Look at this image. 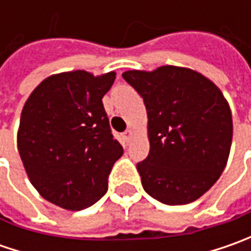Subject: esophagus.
<instances>
[{
  "label": "esophagus",
  "instance_id": "1",
  "mask_svg": "<svg viewBox=\"0 0 251 251\" xmlns=\"http://www.w3.org/2000/svg\"><path fill=\"white\" fill-rule=\"evenodd\" d=\"M132 135H134V132L132 130H127L124 132V135H123V138L126 140V142H130V140L132 138Z\"/></svg>",
  "mask_w": 251,
  "mask_h": 251
}]
</instances>
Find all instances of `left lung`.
<instances>
[{
  "mask_svg": "<svg viewBox=\"0 0 251 251\" xmlns=\"http://www.w3.org/2000/svg\"><path fill=\"white\" fill-rule=\"evenodd\" d=\"M144 99L150 153L140 162L142 187L168 205L193 202L226 166L233 123L224 93L194 70L162 65L123 73Z\"/></svg>",
  "mask_w": 251,
  "mask_h": 251,
  "instance_id": "8db88e82",
  "label": "left lung"
}]
</instances>
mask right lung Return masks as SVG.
Here are the masks:
<instances>
[{
  "label": "right lung",
  "mask_w": 251,
  "mask_h": 251,
  "mask_svg": "<svg viewBox=\"0 0 251 251\" xmlns=\"http://www.w3.org/2000/svg\"><path fill=\"white\" fill-rule=\"evenodd\" d=\"M114 79V71L54 74L25 101L18 151L30 183L54 205L81 211L107 191V176L123 155L101 101Z\"/></svg>",
  "instance_id": "1"
}]
</instances>
